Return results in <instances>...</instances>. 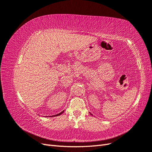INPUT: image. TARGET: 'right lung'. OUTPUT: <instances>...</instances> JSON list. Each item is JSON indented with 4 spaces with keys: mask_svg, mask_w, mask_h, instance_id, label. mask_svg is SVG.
Segmentation results:
<instances>
[{
    "mask_svg": "<svg viewBox=\"0 0 152 152\" xmlns=\"http://www.w3.org/2000/svg\"><path fill=\"white\" fill-rule=\"evenodd\" d=\"M63 112H64V111H63V112H61V113H58V114H56V115H52V116H51V117H53V116H58V115H61V113H63Z\"/></svg>",
    "mask_w": 152,
    "mask_h": 152,
    "instance_id": "1",
    "label": "right lung"
}]
</instances>
